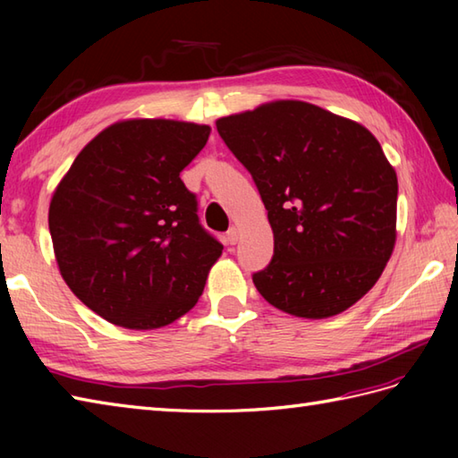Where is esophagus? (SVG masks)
Listing matches in <instances>:
<instances>
[{"instance_id":"34e87169","label":"esophagus","mask_w":458,"mask_h":458,"mask_svg":"<svg viewBox=\"0 0 458 458\" xmlns=\"http://www.w3.org/2000/svg\"><path fill=\"white\" fill-rule=\"evenodd\" d=\"M238 240H240V230L236 226H232L226 232V244L228 246H234V244H238Z\"/></svg>"}]
</instances>
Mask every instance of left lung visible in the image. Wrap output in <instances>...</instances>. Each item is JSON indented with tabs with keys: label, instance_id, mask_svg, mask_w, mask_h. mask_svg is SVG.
<instances>
[{
	"label": "left lung",
	"instance_id": "1",
	"mask_svg": "<svg viewBox=\"0 0 458 458\" xmlns=\"http://www.w3.org/2000/svg\"><path fill=\"white\" fill-rule=\"evenodd\" d=\"M254 179L274 230V258L256 271L267 303L303 318L362 299L395 244L397 177L364 125L281 100L216 122Z\"/></svg>",
	"mask_w": 458,
	"mask_h": 458
}]
</instances>
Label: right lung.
<instances>
[{"mask_svg": "<svg viewBox=\"0 0 458 458\" xmlns=\"http://www.w3.org/2000/svg\"><path fill=\"white\" fill-rule=\"evenodd\" d=\"M208 125L114 123L86 145L58 184L48 230L72 293L112 325L149 330L197 305L222 244L202 226L181 171Z\"/></svg>", "mask_w": 458, "mask_h": 458, "instance_id": "obj_1", "label": "right lung"}]
</instances>
